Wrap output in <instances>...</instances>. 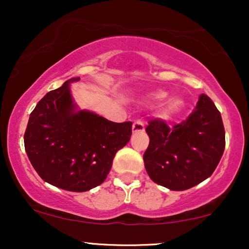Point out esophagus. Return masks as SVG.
Segmentation results:
<instances>
[{"label": "esophagus", "mask_w": 249, "mask_h": 249, "mask_svg": "<svg viewBox=\"0 0 249 249\" xmlns=\"http://www.w3.org/2000/svg\"><path fill=\"white\" fill-rule=\"evenodd\" d=\"M145 126H144V123L142 121H136L133 123L132 125V132L137 133V132H144Z\"/></svg>", "instance_id": "obj_1"}]
</instances>
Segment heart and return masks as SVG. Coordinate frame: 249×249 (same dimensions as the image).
<instances>
[{"label":"heart","mask_w":249,"mask_h":249,"mask_svg":"<svg viewBox=\"0 0 249 249\" xmlns=\"http://www.w3.org/2000/svg\"><path fill=\"white\" fill-rule=\"evenodd\" d=\"M148 97L154 99V101H160V99H164L166 97V92L161 90H157L148 93ZM184 107L185 103L180 97H171V98H167L166 101L162 103L160 107V115L165 119H172L184 110Z\"/></svg>","instance_id":"heart-1"}]
</instances>
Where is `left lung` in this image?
<instances>
[{"label":"left lung","mask_w":249,"mask_h":249,"mask_svg":"<svg viewBox=\"0 0 249 249\" xmlns=\"http://www.w3.org/2000/svg\"><path fill=\"white\" fill-rule=\"evenodd\" d=\"M150 144L144 164L156 184L185 191L212 176L225 150V128L212 99L199 97L196 110L181 124L170 128L160 119L150 121Z\"/></svg>","instance_id":"obj_1"}]
</instances>
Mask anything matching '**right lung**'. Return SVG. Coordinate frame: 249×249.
<instances>
[{"label":"right lung","instance_id":"obj_1","mask_svg":"<svg viewBox=\"0 0 249 249\" xmlns=\"http://www.w3.org/2000/svg\"><path fill=\"white\" fill-rule=\"evenodd\" d=\"M64 82L37 103L24 133L28 158L38 176L53 186L85 192L107 179L117 151L127 144L132 123H113L79 110Z\"/></svg>","mask_w":249,"mask_h":249}]
</instances>
